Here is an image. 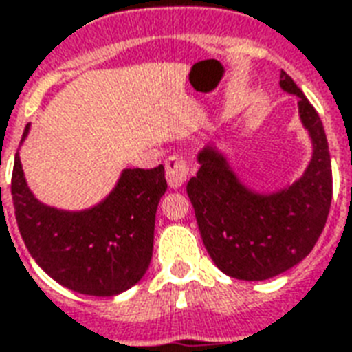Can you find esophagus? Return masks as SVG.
Wrapping results in <instances>:
<instances>
[{
    "label": "esophagus",
    "instance_id": "esophagus-1",
    "mask_svg": "<svg viewBox=\"0 0 352 352\" xmlns=\"http://www.w3.org/2000/svg\"><path fill=\"white\" fill-rule=\"evenodd\" d=\"M190 175V166L181 155H171L166 160V179L171 188H181Z\"/></svg>",
    "mask_w": 352,
    "mask_h": 352
}]
</instances>
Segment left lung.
<instances>
[{"label":"left lung","mask_w":352,"mask_h":352,"mask_svg":"<svg viewBox=\"0 0 352 352\" xmlns=\"http://www.w3.org/2000/svg\"><path fill=\"white\" fill-rule=\"evenodd\" d=\"M280 87L299 96V114L312 136L305 175L278 194L243 186L214 147L199 153V171L186 184L206 251L219 270L240 280H265L299 264L323 232L332 201L325 129L301 88L283 72Z\"/></svg>","instance_id":"8db88e82"}]
</instances>
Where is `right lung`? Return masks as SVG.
I'll return each mask as SVG.
<instances>
[{
  "label": "right lung",
  "mask_w": 352,
  "mask_h": 352,
  "mask_svg": "<svg viewBox=\"0 0 352 352\" xmlns=\"http://www.w3.org/2000/svg\"><path fill=\"white\" fill-rule=\"evenodd\" d=\"M166 188L162 164L125 170L101 205L63 212L34 199L18 153L10 181L16 223L36 264L58 284L96 297L122 294L146 275L157 206Z\"/></svg>",
  "instance_id": "1"
}]
</instances>
